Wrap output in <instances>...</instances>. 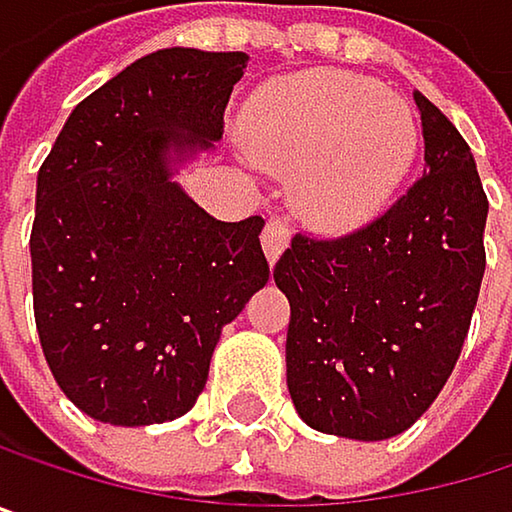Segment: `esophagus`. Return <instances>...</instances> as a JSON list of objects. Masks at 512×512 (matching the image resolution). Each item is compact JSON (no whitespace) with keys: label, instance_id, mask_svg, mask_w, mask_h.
Returning a JSON list of instances; mask_svg holds the SVG:
<instances>
[{"label":"esophagus","instance_id":"34e87169","mask_svg":"<svg viewBox=\"0 0 512 512\" xmlns=\"http://www.w3.org/2000/svg\"><path fill=\"white\" fill-rule=\"evenodd\" d=\"M288 239H291V230H288V221L282 218H270L264 224V233H261V242H264V251H267V261L276 264L279 254L288 248Z\"/></svg>","mask_w":512,"mask_h":512}]
</instances>
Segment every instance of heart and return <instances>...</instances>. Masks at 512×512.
<instances>
[{
    "label": "heart",
    "instance_id": "1",
    "mask_svg": "<svg viewBox=\"0 0 512 512\" xmlns=\"http://www.w3.org/2000/svg\"><path fill=\"white\" fill-rule=\"evenodd\" d=\"M261 167L294 179L300 215L321 230L372 221L414 167L411 107L375 80L315 68L267 86L242 128Z\"/></svg>",
    "mask_w": 512,
    "mask_h": 512
}]
</instances>
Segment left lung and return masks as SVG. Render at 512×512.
I'll list each match as a JSON object with an SVG mask.
<instances>
[{"mask_svg":"<svg viewBox=\"0 0 512 512\" xmlns=\"http://www.w3.org/2000/svg\"><path fill=\"white\" fill-rule=\"evenodd\" d=\"M426 170L381 218L336 236L297 233L273 279L291 303L288 390L318 432L384 441L444 390L486 270L489 200L456 125L414 92Z\"/></svg>","mask_w":512,"mask_h":512,"instance_id":"8db88e82","label":"left lung"}]
</instances>
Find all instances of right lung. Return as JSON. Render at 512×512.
<instances>
[{"label": "right lung", "mask_w": 512, "mask_h": 512, "mask_svg": "<svg viewBox=\"0 0 512 512\" xmlns=\"http://www.w3.org/2000/svg\"><path fill=\"white\" fill-rule=\"evenodd\" d=\"M245 62L194 47L131 62L71 110L38 170L35 327L56 384L92 420L191 411L221 327L270 279L264 218L215 221L173 182L176 161L221 140Z\"/></svg>", "instance_id": "right-lung-1"}]
</instances>
